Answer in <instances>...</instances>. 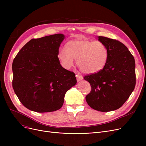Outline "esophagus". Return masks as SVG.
Returning a JSON list of instances; mask_svg holds the SVG:
<instances>
[{
  "label": "esophagus",
  "mask_w": 146,
  "mask_h": 146,
  "mask_svg": "<svg viewBox=\"0 0 146 146\" xmlns=\"http://www.w3.org/2000/svg\"><path fill=\"white\" fill-rule=\"evenodd\" d=\"M76 77H77V81L82 80V79L83 78V76H81V75H80V74H76Z\"/></svg>",
  "instance_id": "1"
}]
</instances>
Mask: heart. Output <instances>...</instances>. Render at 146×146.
<instances>
[{"mask_svg":"<svg viewBox=\"0 0 146 146\" xmlns=\"http://www.w3.org/2000/svg\"><path fill=\"white\" fill-rule=\"evenodd\" d=\"M108 57V49L103 42L87 39L70 41L66 47H61L58 52V58L64 68L70 69L77 58L78 68L86 74L100 71L107 63Z\"/></svg>","mask_w":146,"mask_h":146,"instance_id":"obj_1","label":"heart"}]
</instances>
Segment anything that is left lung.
Masks as SVG:
<instances>
[{"mask_svg": "<svg viewBox=\"0 0 146 146\" xmlns=\"http://www.w3.org/2000/svg\"><path fill=\"white\" fill-rule=\"evenodd\" d=\"M99 41L107 47L108 57L100 71L83 77L91 87L86 100L92 109L108 112L121 107L133 91L135 61L121 42L104 36H99Z\"/></svg>", "mask_w": 146, "mask_h": 146, "instance_id": "obj_1", "label": "left lung"}]
</instances>
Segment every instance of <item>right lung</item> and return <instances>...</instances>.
<instances>
[{
	"instance_id": "obj_1",
	"label": "right lung",
	"mask_w": 146,
	"mask_h": 146,
	"mask_svg": "<svg viewBox=\"0 0 146 146\" xmlns=\"http://www.w3.org/2000/svg\"><path fill=\"white\" fill-rule=\"evenodd\" d=\"M64 39L60 33L32 39L13 61V90L30 110L47 113L60 109L66 92L77 83L76 74L63 68L58 58Z\"/></svg>"
}]
</instances>
